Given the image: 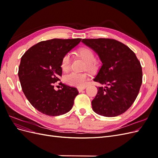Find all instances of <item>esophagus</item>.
<instances>
[{
  "mask_svg": "<svg viewBox=\"0 0 158 158\" xmlns=\"http://www.w3.org/2000/svg\"><path fill=\"white\" fill-rule=\"evenodd\" d=\"M85 88L86 87H80V88H78V90L79 91V92H82V90H84V89H85Z\"/></svg>",
  "mask_w": 158,
  "mask_h": 158,
  "instance_id": "1",
  "label": "esophagus"
}]
</instances>
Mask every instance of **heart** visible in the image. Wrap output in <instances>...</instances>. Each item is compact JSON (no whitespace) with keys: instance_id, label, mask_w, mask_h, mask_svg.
<instances>
[{"instance_id":"heart-1","label":"heart","mask_w":158,"mask_h":158,"mask_svg":"<svg viewBox=\"0 0 158 158\" xmlns=\"http://www.w3.org/2000/svg\"><path fill=\"white\" fill-rule=\"evenodd\" d=\"M77 53L81 59H82L85 63L88 69L92 70L95 67V54L92 49L87 47H82L78 49ZM71 59L69 53L65 54L60 62V67L64 72H68L70 68ZM89 80V75L86 73H72L66 75L64 78L65 82L76 87H84Z\"/></svg>"}]
</instances>
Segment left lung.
I'll use <instances>...</instances> for the list:
<instances>
[{
    "label": "left lung",
    "mask_w": 158,
    "mask_h": 158,
    "mask_svg": "<svg viewBox=\"0 0 158 158\" xmlns=\"http://www.w3.org/2000/svg\"><path fill=\"white\" fill-rule=\"evenodd\" d=\"M102 64L94 79L106 86L98 87L92 100L94 111L107 117H116L130 108L139 93L142 82L140 61L128 47L112 39H84Z\"/></svg>",
    "instance_id": "obj_1"
}]
</instances>
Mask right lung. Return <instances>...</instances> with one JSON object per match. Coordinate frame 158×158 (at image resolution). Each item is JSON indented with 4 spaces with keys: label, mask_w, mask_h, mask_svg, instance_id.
<instances>
[{
    "label": "right lung",
    "mask_w": 158,
    "mask_h": 158,
    "mask_svg": "<svg viewBox=\"0 0 158 158\" xmlns=\"http://www.w3.org/2000/svg\"><path fill=\"white\" fill-rule=\"evenodd\" d=\"M82 39H52L32 46L23 55L18 76L23 94L31 106L49 116H59L69 112L78 94L77 89L63 83L60 89H54L62 76L63 56Z\"/></svg>",
    "instance_id": "1"
}]
</instances>
